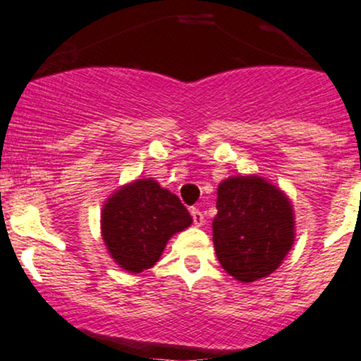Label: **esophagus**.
I'll use <instances>...</instances> for the list:
<instances>
[{"label":"esophagus","mask_w":361,"mask_h":361,"mask_svg":"<svg viewBox=\"0 0 361 361\" xmlns=\"http://www.w3.org/2000/svg\"><path fill=\"white\" fill-rule=\"evenodd\" d=\"M191 214H192L194 225H196V226H202V225H204V214H202L201 209L191 208Z\"/></svg>","instance_id":"34e87169"}]
</instances>
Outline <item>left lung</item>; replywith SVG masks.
<instances>
[{
  "label": "left lung",
  "instance_id": "8db88e82",
  "mask_svg": "<svg viewBox=\"0 0 361 361\" xmlns=\"http://www.w3.org/2000/svg\"><path fill=\"white\" fill-rule=\"evenodd\" d=\"M213 244L230 276L252 283L274 273L295 242L290 197L261 176H232L218 185Z\"/></svg>",
  "mask_w": 361,
  "mask_h": 361
}]
</instances>
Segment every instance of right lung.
Segmentation results:
<instances>
[{
	"instance_id": "add662e5",
	"label": "right lung",
	"mask_w": 361,
	"mask_h": 361,
	"mask_svg": "<svg viewBox=\"0 0 361 361\" xmlns=\"http://www.w3.org/2000/svg\"><path fill=\"white\" fill-rule=\"evenodd\" d=\"M191 224V214L179 197L149 177L116 189L100 213L109 254L119 268L133 274L157 264L170 237Z\"/></svg>"
}]
</instances>
